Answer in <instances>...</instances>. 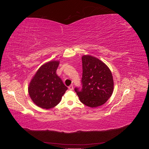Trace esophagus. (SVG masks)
Segmentation results:
<instances>
[{
    "instance_id": "34e87169",
    "label": "esophagus",
    "mask_w": 149,
    "mask_h": 149,
    "mask_svg": "<svg viewBox=\"0 0 149 149\" xmlns=\"http://www.w3.org/2000/svg\"><path fill=\"white\" fill-rule=\"evenodd\" d=\"M68 89L70 90H73V85H70V86L68 87Z\"/></svg>"
}]
</instances>
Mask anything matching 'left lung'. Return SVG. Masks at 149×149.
<instances>
[{
	"label": "left lung",
	"instance_id": "1",
	"mask_svg": "<svg viewBox=\"0 0 149 149\" xmlns=\"http://www.w3.org/2000/svg\"><path fill=\"white\" fill-rule=\"evenodd\" d=\"M82 89L74 90L80 101L90 107L104 104L114 90L113 77L104 63L91 55L82 56Z\"/></svg>",
	"mask_w": 149,
	"mask_h": 149
}]
</instances>
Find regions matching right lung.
<instances>
[{"mask_svg":"<svg viewBox=\"0 0 149 149\" xmlns=\"http://www.w3.org/2000/svg\"><path fill=\"white\" fill-rule=\"evenodd\" d=\"M59 61H50L43 64L36 72L28 88L32 101L37 106L49 109L61 100L68 88L56 74Z\"/></svg>","mask_w":149,"mask_h":149,"instance_id":"1","label":"right lung"}]
</instances>
